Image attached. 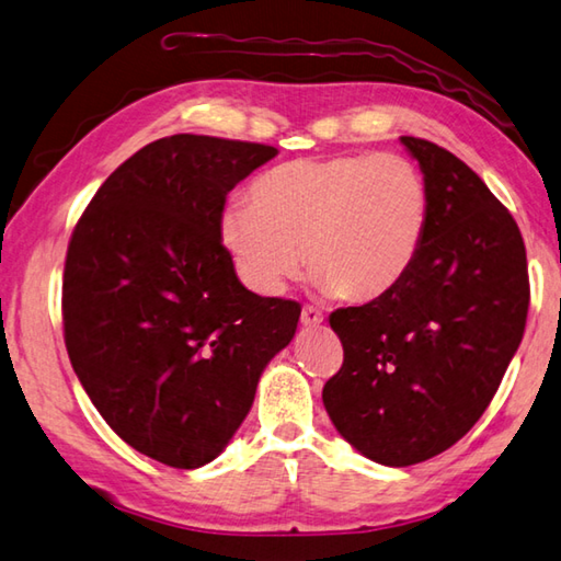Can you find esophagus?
<instances>
[{
  "label": "esophagus",
  "mask_w": 561,
  "mask_h": 561,
  "mask_svg": "<svg viewBox=\"0 0 561 561\" xmlns=\"http://www.w3.org/2000/svg\"><path fill=\"white\" fill-rule=\"evenodd\" d=\"M322 320H324L322 312H317L314 308H305L302 314H300V322H302V327H308V330H314V327H320Z\"/></svg>",
  "instance_id": "esophagus-1"
}]
</instances>
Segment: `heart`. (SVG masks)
I'll list each match as a JSON object with an SVG mask.
<instances>
[{
  "label": "heart",
  "mask_w": 561,
  "mask_h": 561,
  "mask_svg": "<svg viewBox=\"0 0 561 561\" xmlns=\"http://www.w3.org/2000/svg\"><path fill=\"white\" fill-rule=\"evenodd\" d=\"M249 197L221 213L219 241L263 298L283 295L308 259L322 293L376 300L415 266L430 227L425 178L396 153L298 158L256 178Z\"/></svg>",
  "instance_id": "heart-1"
}]
</instances>
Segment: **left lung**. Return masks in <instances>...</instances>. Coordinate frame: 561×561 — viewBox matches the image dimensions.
I'll list each match as a JSON object with an SVG mask.
<instances>
[{"instance_id":"8db88e82","label":"left lung","mask_w":561,"mask_h":561,"mask_svg":"<svg viewBox=\"0 0 561 561\" xmlns=\"http://www.w3.org/2000/svg\"><path fill=\"white\" fill-rule=\"evenodd\" d=\"M430 190L415 266L330 324L344 364L322 388L340 435L366 459L410 467L477 425L520 346L530 280L525 244L495 195L442 146L400 136Z\"/></svg>"}]
</instances>
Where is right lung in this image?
<instances>
[{
  "label": "right lung",
  "mask_w": 561,
  "mask_h": 561,
  "mask_svg": "<svg viewBox=\"0 0 561 561\" xmlns=\"http://www.w3.org/2000/svg\"><path fill=\"white\" fill-rule=\"evenodd\" d=\"M276 153L165 136L116 168L70 237V364L116 435L165 467L219 457L298 330L300 305L247 290L219 241L229 190Z\"/></svg>",
  "instance_id": "add662e5"
}]
</instances>
